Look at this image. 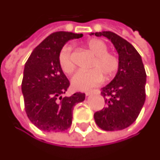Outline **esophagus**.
I'll list each match as a JSON object with an SVG mask.
<instances>
[{
    "label": "esophagus",
    "mask_w": 160,
    "mask_h": 160,
    "mask_svg": "<svg viewBox=\"0 0 160 160\" xmlns=\"http://www.w3.org/2000/svg\"><path fill=\"white\" fill-rule=\"evenodd\" d=\"M93 92H99V90H92V91L86 92V95H87V96L90 95V94L93 93Z\"/></svg>",
    "instance_id": "34e87169"
}]
</instances>
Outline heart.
I'll list each match as a JSON object with an SVG mask.
<instances>
[{
    "mask_svg": "<svg viewBox=\"0 0 160 160\" xmlns=\"http://www.w3.org/2000/svg\"><path fill=\"white\" fill-rule=\"evenodd\" d=\"M88 48L95 59L92 61L90 71H79L71 80L72 88L78 91H86L99 86L103 77L109 79L117 72L119 67V57L115 53L107 52L108 47L100 39H91L87 42ZM59 64L61 70L66 74H71L74 70V63L72 58V49L69 46H65L59 54Z\"/></svg>",
    "mask_w": 160,
    "mask_h": 160,
    "instance_id": "obj_1",
    "label": "heart"
}]
</instances>
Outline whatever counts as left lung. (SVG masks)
Returning a JSON list of instances; mask_svg holds the SVG:
<instances>
[{
	"label": "left lung",
	"instance_id": "obj_1",
	"mask_svg": "<svg viewBox=\"0 0 160 160\" xmlns=\"http://www.w3.org/2000/svg\"><path fill=\"white\" fill-rule=\"evenodd\" d=\"M95 35L112 41L119 53V67L114 79L102 88L106 107L96 112L94 119L105 131L122 130L134 122L145 103L146 70L138 51L125 39L110 31Z\"/></svg>",
	"mask_w": 160,
	"mask_h": 160
}]
</instances>
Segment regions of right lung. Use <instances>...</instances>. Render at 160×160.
<instances>
[{"mask_svg":"<svg viewBox=\"0 0 160 160\" xmlns=\"http://www.w3.org/2000/svg\"><path fill=\"white\" fill-rule=\"evenodd\" d=\"M82 33L55 32L33 49L26 62L22 91L28 119L39 129L63 132L72 125V110L85 99V93L75 92L62 98L70 82L59 64V54L70 40Z\"/></svg>","mask_w":160,"mask_h":160,"instance_id":"add662e5","label":"right lung"}]
</instances>
